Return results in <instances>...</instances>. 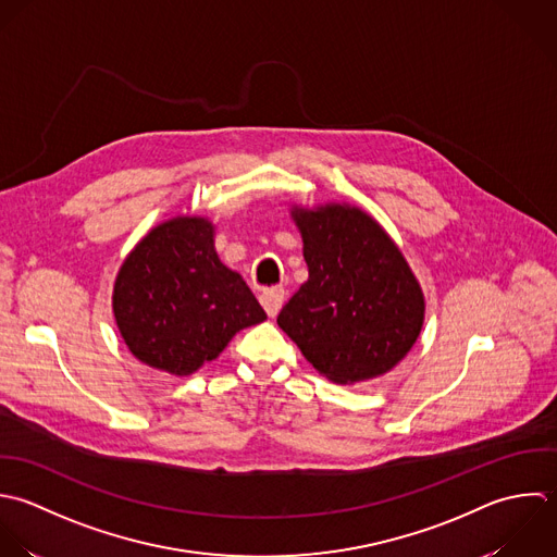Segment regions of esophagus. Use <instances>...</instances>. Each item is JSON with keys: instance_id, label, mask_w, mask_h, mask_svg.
I'll use <instances>...</instances> for the list:
<instances>
[{"instance_id": "34e87169", "label": "esophagus", "mask_w": 557, "mask_h": 557, "mask_svg": "<svg viewBox=\"0 0 557 557\" xmlns=\"http://www.w3.org/2000/svg\"><path fill=\"white\" fill-rule=\"evenodd\" d=\"M260 304L267 310L269 317H275L284 304V288L282 286H273V288H264L260 293Z\"/></svg>"}]
</instances>
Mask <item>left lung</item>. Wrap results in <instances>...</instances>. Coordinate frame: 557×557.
I'll list each match as a JSON object with an SVG mask.
<instances>
[{
  "mask_svg": "<svg viewBox=\"0 0 557 557\" xmlns=\"http://www.w3.org/2000/svg\"><path fill=\"white\" fill-rule=\"evenodd\" d=\"M304 238L308 282L277 325L306 360L336 384L380 377L417 343L423 290L386 230L360 208H293Z\"/></svg>",
  "mask_w": 557,
  "mask_h": 557,
  "instance_id": "left-lung-1",
  "label": "left lung"
}]
</instances>
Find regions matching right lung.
I'll return each instance as SVG.
<instances>
[{
  "label": "right lung",
  "instance_id": "add662e5",
  "mask_svg": "<svg viewBox=\"0 0 557 557\" xmlns=\"http://www.w3.org/2000/svg\"><path fill=\"white\" fill-rule=\"evenodd\" d=\"M112 312L140 362L180 377L267 319L245 280L219 260L214 225L203 216L169 219L129 251L114 280Z\"/></svg>",
  "mask_w": 557,
  "mask_h": 557
}]
</instances>
